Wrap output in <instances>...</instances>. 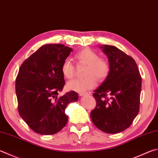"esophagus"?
I'll return each instance as SVG.
<instances>
[{
	"label": "esophagus",
	"instance_id": "esophagus-1",
	"mask_svg": "<svg viewBox=\"0 0 158 158\" xmlns=\"http://www.w3.org/2000/svg\"><path fill=\"white\" fill-rule=\"evenodd\" d=\"M90 94V93H79V95L82 97V96H85V95H86V94Z\"/></svg>",
	"mask_w": 158,
	"mask_h": 158
}]
</instances>
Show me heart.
<instances>
[{"instance_id": "heart-1", "label": "heart", "mask_w": 158, "mask_h": 158, "mask_svg": "<svg viewBox=\"0 0 158 158\" xmlns=\"http://www.w3.org/2000/svg\"><path fill=\"white\" fill-rule=\"evenodd\" d=\"M75 58L79 64L86 65L84 78L76 79L69 81L67 84L68 90L84 93L93 88L97 85V79L103 81L110 73V64L106 59L99 57L96 52L84 48L75 54ZM61 71L65 78L70 79L74 74V65L70 59H65L63 61Z\"/></svg>"}]
</instances>
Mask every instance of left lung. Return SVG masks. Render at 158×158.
I'll use <instances>...</instances> for the list:
<instances>
[{
  "label": "left lung",
  "instance_id": "8db88e82",
  "mask_svg": "<svg viewBox=\"0 0 158 158\" xmlns=\"http://www.w3.org/2000/svg\"><path fill=\"white\" fill-rule=\"evenodd\" d=\"M110 73L94 90L96 107L90 113L94 124L106 133L128 128L139 110L142 78L135 60L115 46L102 45Z\"/></svg>",
  "mask_w": 158,
  "mask_h": 158
}]
</instances>
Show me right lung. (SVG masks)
I'll return each instance as SVG.
<instances>
[{"label": "right lung", "instance_id": "add662e5", "mask_svg": "<svg viewBox=\"0 0 158 158\" xmlns=\"http://www.w3.org/2000/svg\"><path fill=\"white\" fill-rule=\"evenodd\" d=\"M73 49L63 44H46L25 60L16 79L20 116L31 130L41 135L56 133L66 125L65 110L78 100L70 91L58 97L65 85L63 61Z\"/></svg>", "mask_w": 158, "mask_h": 158}]
</instances>
